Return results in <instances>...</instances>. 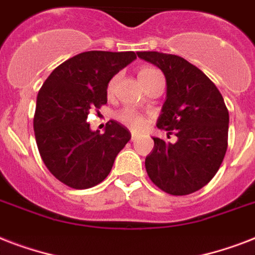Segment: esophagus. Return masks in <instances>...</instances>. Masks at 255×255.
Listing matches in <instances>:
<instances>
[{
    "label": "esophagus",
    "mask_w": 255,
    "mask_h": 255,
    "mask_svg": "<svg viewBox=\"0 0 255 255\" xmlns=\"http://www.w3.org/2000/svg\"><path fill=\"white\" fill-rule=\"evenodd\" d=\"M136 139H137V135H136V133H132V135H131V140H132V141H135Z\"/></svg>",
    "instance_id": "1"
}]
</instances>
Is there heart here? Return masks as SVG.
<instances>
[{"label": "heart", "mask_w": 255, "mask_h": 255, "mask_svg": "<svg viewBox=\"0 0 255 255\" xmlns=\"http://www.w3.org/2000/svg\"><path fill=\"white\" fill-rule=\"evenodd\" d=\"M159 74L161 73H160L157 69H155V67H143V69H140L139 71L140 83L144 85L145 82L149 81L151 78L156 77V75H159ZM116 79H118V77H114L111 81H110V83H108V94H112V91H114ZM115 116L116 119H118V122L124 124L126 127L129 128V129L133 132L143 131L144 128L147 127V119H145L141 114H139V112L135 111V110H132V108H123V110H120V111L116 112Z\"/></svg>", "instance_id": "1"}]
</instances>
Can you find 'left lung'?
<instances>
[{
	"label": "left lung",
	"instance_id": "1",
	"mask_svg": "<svg viewBox=\"0 0 255 255\" xmlns=\"http://www.w3.org/2000/svg\"><path fill=\"white\" fill-rule=\"evenodd\" d=\"M167 79V100L157 127L176 136L153 137L145 169L157 188L172 196L201 189L214 177L228 149L229 111L221 92L196 66L173 54L139 51Z\"/></svg>",
	"mask_w": 255,
	"mask_h": 255
}]
</instances>
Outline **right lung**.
Segmentation results:
<instances>
[{"label": "right lung", "mask_w": 255, "mask_h": 255, "mask_svg": "<svg viewBox=\"0 0 255 255\" xmlns=\"http://www.w3.org/2000/svg\"><path fill=\"white\" fill-rule=\"evenodd\" d=\"M136 59L133 51H86L70 58L49 75L37 96L34 133L38 151L54 177L74 189L98 185L131 139L115 120L92 132L90 111L107 103L111 78Z\"/></svg>", "instance_id": "right-lung-1"}]
</instances>
